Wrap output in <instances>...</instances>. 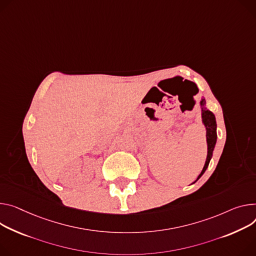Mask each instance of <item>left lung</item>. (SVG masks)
Listing matches in <instances>:
<instances>
[{"instance_id": "1", "label": "left lung", "mask_w": 256, "mask_h": 256, "mask_svg": "<svg viewBox=\"0 0 256 256\" xmlns=\"http://www.w3.org/2000/svg\"><path fill=\"white\" fill-rule=\"evenodd\" d=\"M205 103H206L205 99H202L200 101V105L202 107V122H203V124L206 128V140H207V150L208 151H207V157H206L204 168H203L201 174L198 176L196 180H198L201 178V176L205 172L206 168H208L209 161H210V159L212 157V152H214V146H216V136H216V116L212 111H209L208 109H206L204 107Z\"/></svg>"}]
</instances>
